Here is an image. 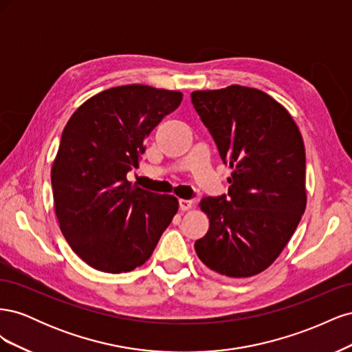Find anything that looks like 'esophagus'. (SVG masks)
<instances>
[{
	"label": "esophagus",
	"instance_id": "1",
	"mask_svg": "<svg viewBox=\"0 0 352 352\" xmlns=\"http://www.w3.org/2000/svg\"><path fill=\"white\" fill-rule=\"evenodd\" d=\"M179 208L182 211H186L189 208H192V201L189 199H179Z\"/></svg>",
	"mask_w": 352,
	"mask_h": 352
}]
</instances>
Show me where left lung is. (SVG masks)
<instances>
[{"label": "left lung", "mask_w": 352, "mask_h": 352, "mask_svg": "<svg viewBox=\"0 0 352 352\" xmlns=\"http://www.w3.org/2000/svg\"><path fill=\"white\" fill-rule=\"evenodd\" d=\"M232 176L228 195L199 202L210 220L199 260L229 278H251L279 257L307 206L305 148L287 110L265 92L230 85L190 94Z\"/></svg>", "instance_id": "8db88e82"}]
</instances>
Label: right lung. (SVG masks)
Segmentation results:
<instances>
[{
    "label": "right lung",
    "mask_w": 352,
    "mask_h": 352,
    "mask_svg": "<svg viewBox=\"0 0 352 352\" xmlns=\"http://www.w3.org/2000/svg\"><path fill=\"white\" fill-rule=\"evenodd\" d=\"M182 92L148 85L102 91L72 114L51 168L61 233L92 269L126 273L142 265L179 208L129 182L145 140L182 102Z\"/></svg>",
    "instance_id": "1"
}]
</instances>
